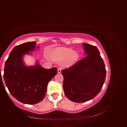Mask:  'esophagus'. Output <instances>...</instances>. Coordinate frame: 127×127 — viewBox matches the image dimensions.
Returning <instances> with one entry per match:
<instances>
[{"instance_id":"obj_1","label":"esophagus","mask_w":127,"mask_h":127,"mask_svg":"<svg viewBox=\"0 0 127 127\" xmlns=\"http://www.w3.org/2000/svg\"><path fill=\"white\" fill-rule=\"evenodd\" d=\"M61 71H62V69L61 68H58V73H61Z\"/></svg>"}]
</instances>
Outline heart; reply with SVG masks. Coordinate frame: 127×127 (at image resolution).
I'll list each match as a JSON object with an SVG mask.
<instances>
[{"instance_id": "obj_1", "label": "heart", "mask_w": 127, "mask_h": 127, "mask_svg": "<svg viewBox=\"0 0 127 127\" xmlns=\"http://www.w3.org/2000/svg\"><path fill=\"white\" fill-rule=\"evenodd\" d=\"M51 58L57 62L64 61L68 59L70 63H73L78 58V54L76 52H73L71 49L61 48L54 51Z\"/></svg>"}]
</instances>
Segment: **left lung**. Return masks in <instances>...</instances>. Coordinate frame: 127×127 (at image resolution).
Returning a JSON list of instances; mask_svg holds the SVG:
<instances>
[{
    "label": "left lung",
    "mask_w": 127,
    "mask_h": 127,
    "mask_svg": "<svg viewBox=\"0 0 127 127\" xmlns=\"http://www.w3.org/2000/svg\"><path fill=\"white\" fill-rule=\"evenodd\" d=\"M83 46L86 57L62 70L64 94L69 100L78 103L91 100L99 93L106 74L97 47L86 43Z\"/></svg>",
    "instance_id": "obj_1"
}]
</instances>
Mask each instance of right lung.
Segmentation results:
<instances>
[{
  "label": "right lung",
  "mask_w": 127,
  "mask_h": 127,
  "mask_svg": "<svg viewBox=\"0 0 127 127\" xmlns=\"http://www.w3.org/2000/svg\"><path fill=\"white\" fill-rule=\"evenodd\" d=\"M35 46L36 42L32 41L15 46L5 62L3 75L10 94L21 102L30 105L41 101L48 83L57 73V68L47 69L37 62L35 65H25L23 56L35 50Z\"/></svg>",
  "instance_id": "add662e5"
}]
</instances>
